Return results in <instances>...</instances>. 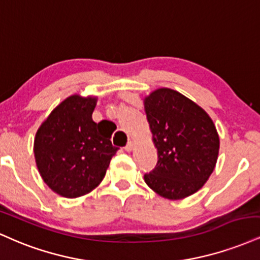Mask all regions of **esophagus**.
<instances>
[{
	"label": "esophagus",
	"mask_w": 260,
	"mask_h": 260,
	"mask_svg": "<svg viewBox=\"0 0 260 260\" xmlns=\"http://www.w3.org/2000/svg\"><path fill=\"white\" fill-rule=\"evenodd\" d=\"M134 146H135V141H133V140H130V141L127 142V145L125 146V151H127V152L133 151Z\"/></svg>",
	"instance_id": "34e87169"
}]
</instances>
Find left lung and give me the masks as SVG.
<instances>
[{
	"mask_svg": "<svg viewBox=\"0 0 260 260\" xmlns=\"http://www.w3.org/2000/svg\"><path fill=\"white\" fill-rule=\"evenodd\" d=\"M157 167L145 182L167 200L197 192L214 170L219 154L218 131L208 113L172 88L154 90L143 100Z\"/></svg>",
	"mask_w": 260,
	"mask_h": 260,
	"instance_id": "1",
	"label": "left lung"
}]
</instances>
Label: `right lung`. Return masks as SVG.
<instances>
[{
  "instance_id": "1",
  "label": "right lung",
  "mask_w": 260,
  "mask_h": 260,
  "mask_svg": "<svg viewBox=\"0 0 260 260\" xmlns=\"http://www.w3.org/2000/svg\"><path fill=\"white\" fill-rule=\"evenodd\" d=\"M97 97L72 94L40 125L34 154L45 184L59 196L76 198L96 188L118 147L92 120Z\"/></svg>"
}]
</instances>
